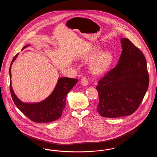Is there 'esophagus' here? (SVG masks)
I'll use <instances>...</instances> for the list:
<instances>
[{"instance_id": "34e87169", "label": "esophagus", "mask_w": 157, "mask_h": 157, "mask_svg": "<svg viewBox=\"0 0 157 157\" xmlns=\"http://www.w3.org/2000/svg\"><path fill=\"white\" fill-rule=\"evenodd\" d=\"M81 83L84 86H87L88 85V81L86 77H82L81 79Z\"/></svg>"}]
</instances>
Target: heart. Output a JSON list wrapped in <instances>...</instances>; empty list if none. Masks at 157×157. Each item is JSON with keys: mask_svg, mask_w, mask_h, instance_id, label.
Instances as JSON below:
<instances>
[{"mask_svg": "<svg viewBox=\"0 0 157 157\" xmlns=\"http://www.w3.org/2000/svg\"><path fill=\"white\" fill-rule=\"evenodd\" d=\"M86 58L92 60L90 63V72L95 75H101L110 67L113 60L112 53L108 51L101 52L99 47H94Z\"/></svg>", "mask_w": 157, "mask_h": 157, "instance_id": "b5f03b06", "label": "heart"}]
</instances>
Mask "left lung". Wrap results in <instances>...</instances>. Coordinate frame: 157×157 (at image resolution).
I'll list each match as a JSON object with an SVG mask.
<instances>
[{
	"label": "left lung",
	"mask_w": 157,
	"mask_h": 157,
	"mask_svg": "<svg viewBox=\"0 0 157 157\" xmlns=\"http://www.w3.org/2000/svg\"><path fill=\"white\" fill-rule=\"evenodd\" d=\"M122 51L117 65L98 81V113L118 118L132 114L141 103L149 86L145 58L128 39L121 38Z\"/></svg>",
	"instance_id": "8db88e82"
}]
</instances>
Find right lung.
<instances>
[{"label": "right lung", "instance_id": "right-lung-1", "mask_svg": "<svg viewBox=\"0 0 157 157\" xmlns=\"http://www.w3.org/2000/svg\"><path fill=\"white\" fill-rule=\"evenodd\" d=\"M29 46L30 45L24 46L22 49ZM17 56L18 53L12 60L9 68L10 92L14 104L26 117L35 122L46 123L59 119L66 106L67 95L77 83L78 79L60 78L52 93L44 101L38 103H23L15 95L11 83V67Z\"/></svg>", "mask_w": 157, "mask_h": 157}]
</instances>
